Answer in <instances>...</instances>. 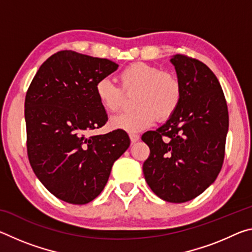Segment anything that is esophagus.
I'll return each instance as SVG.
<instances>
[{"instance_id":"1","label":"esophagus","mask_w":252,"mask_h":252,"mask_svg":"<svg viewBox=\"0 0 252 252\" xmlns=\"http://www.w3.org/2000/svg\"><path fill=\"white\" fill-rule=\"evenodd\" d=\"M129 136H130L131 142H136L140 139V135L136 134V133H133V132H131V133L129 134Z\"/></svg>"}]
</instances>
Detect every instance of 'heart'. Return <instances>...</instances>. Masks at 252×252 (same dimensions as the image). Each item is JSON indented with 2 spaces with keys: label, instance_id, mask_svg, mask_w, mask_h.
Wrapping results in <instances>:
<instances>
[{
  "label": "heart",
  "instance_id": "obj_1",
  "mask_svg": "<svg viewBox=\"0 0 252 252\" xmlns=\"http://www.w3.org/2000/svg\"><path fill=\"white\" fill-rule=\"evenodd\" d=\"M119 85L103 78L95 84V95L106 112L116 113L133 96L135 108L111 119L118 129L139 131L151 126L156 118L165 121L173 116L182 99V85L178 76L159 66L135 62L122 69L117 76Z\"/></svg>",
  "mask_w": 252,
  "mask_h": 252
}]
</instances>
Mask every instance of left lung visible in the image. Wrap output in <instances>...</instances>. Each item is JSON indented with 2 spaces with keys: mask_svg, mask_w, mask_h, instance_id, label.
<instances>
[{
  "mask_svg": "<svg viewBox=\"0 0 252 252\" xmlns=\"http://www.w3.org/2000/svg\"><path fill=\"white\" fill-rule=\"evenodd\" d=\"M171 62L182 85V99L163 126L142 134L150 148L142 169L158 197L182 203L201 194L218 177L229 114L219 81L203 62L185 54H176Z\"/></svg>",
  "mask_w": 252,
  "mask_h": 252,
  "instance_id": "1",
  "label": "left lung"
}]
</instances>
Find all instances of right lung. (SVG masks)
<instances>
[{"label": "right lung", "instance_id": "right-lung-1", "mask_svg": "<svg viewBox=\"0 0 252 252\" xmlns=\"http://www.w3.org/2000/svg\"><path fill=\"white\" fill-rule=\"evenodd\" d=\"M118 64L72 50L54 53L27 91V149L35 176L55 197L72 204L95 199L114 161L130 146L121 129L89 135L108 121L95 84Z\"/></svg>", "mask_w": 252, "mask_h": 252}]
</instances>
